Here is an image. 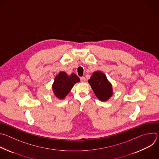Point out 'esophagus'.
<instances>
[{
    "mask_svg": "<svg viewBox=\"0 0 159 159\" xmlns=\"http://www.w3.org/2000/svg\"><path fill=\"white\" fill-rule=\"evenodd\" d=\"M80 81L82 82H85V81H86V80H85V77H80Z\"/></svg>",
    "mask_w": 159,
    "mask_h": 159,
    "instance_id": "1",
    "label": "esophagus"
}]
</instances>
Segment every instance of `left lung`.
<instances>
[{"instance_id": "1", "label": "left lung", "mask_w": 159, "mask_h": 159, "mask_svg": "<svg viewBox=\"0 0 159 159\" xmlns=\"http://www.w3.org/2000/svg\"><path fill=\"white\" fill-rule=\"evenodd\" d=\"M93 91L99 100L102 102L108 101L113 94L111 83L106 75L101 71L94 72L88 80Z\"/></svg>"}]
</instances>
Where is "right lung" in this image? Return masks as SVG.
<instances>
[{"label":"right lung","mask_w":159,"mask_h":159,"mask_svg":"<svg viewBox=\"0 0 159 159\" xmlns=\"http://www.w3.org/2000/svg\"><path fill=\"white\" fill-rule=\"evenodd\" d=\"M80 82V79L74 73L68 75L61 71L55 78L52 90L55 96L58 99H64L70 91L74 85Z\"/></svg>","instance_id":"right-lung-1"}]
</instances>
